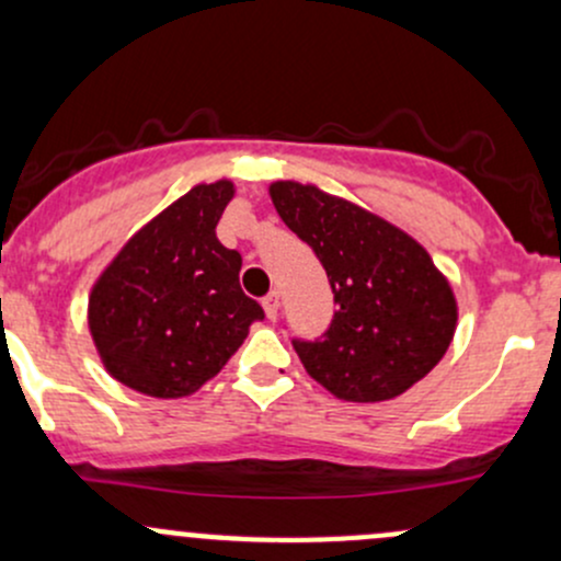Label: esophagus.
<instances>
[{"label": "esophagus", "mask_w": 561, "mask_h": 561, "mask_svg": "<svg viewBox=\"0 0 561 561\" xmlns=\"http://www.w3.org/2000/svg\"><path fill=\"white\" fill-rule=\"evenodd\" d=\"M263 311H266L268 319H276L279 317V293H268L266 298H263Z\"/></svg>", "instance_id": "esophagus-1"}]
</instances>
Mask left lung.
Segmentation results:
<instances>
[{
	"instance_id": "obj_1",
	"label": "left lung",
	"mask_w": 561,
	"mask_h": 561,
	"mask_svg": "<svg viewBox=\"0 0 561 561\" xmlns=\"http://www.w3.org/2000/svg\"><path fill=\"white\" fill-rule=\"evenodd\" d=\"M287 229L322 261L335 317L317 341H293L306 373L346 402H386L450 348L458 304L423 244L365 207L298 181L268 186Z\"/></svg>"
}]
</instances>
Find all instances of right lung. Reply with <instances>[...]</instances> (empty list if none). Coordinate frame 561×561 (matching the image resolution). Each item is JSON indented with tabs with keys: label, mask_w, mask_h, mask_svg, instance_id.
Wrapping results in <instances>:
<instances>
[{
	"label": "right lung",
	"mask_w": 561,
	"mask_h": 561,
	"mask_svg": "<svg viewBox=\"0 0 561 561\" xmlns=\"http://www.w3.org/2000/svg\"><path fill=\"white\" fill-rule=\"evenodd\" d=\"M231 181L199 183L127 239L90 290L103 367L157 399L199 391L224 370L263 309L239 287L242 255L215 237Z\"/></svg>",
	"instance_id": "right-lung-1"
}]
</instances>
